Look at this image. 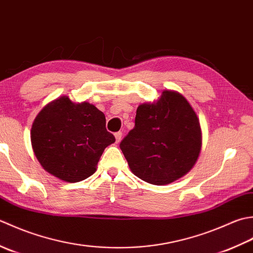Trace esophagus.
Here are the masks:
<instances>
[{
  "mask_svg": "<svg viewBox=\"0 0 253 253\" xmlns=\"http://www.w3.org/2000/svg\"><path fill=\"white\" fill-rule=\"evenodd\" d=\"M115 136H116V142L119 143L121 141V138H122V132L121 131L116 132L115 133Z\"/></svg>",
  "mask_w": 253,
  "mask_h": 253,
  "instance_id": "obj_1",
  "label": "esophagus"
}]
</instances>
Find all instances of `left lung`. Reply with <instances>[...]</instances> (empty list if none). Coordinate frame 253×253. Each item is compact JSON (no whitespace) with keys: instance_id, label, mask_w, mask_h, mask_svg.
Segmentation results:
<instances>
[{"instance_id":"left-lung-1","label":"left lung","mask_w":253,"mask_h":253,"mask_svg":"<svg viewBox=\"0 0 253 253\" xmlns=\"http://www.w3.org/2000/svg\"><path fill=\"white\" fill-rule=\"evenodd\" d=\"M201 144L200 122L192 107L179 92L165 90L156 104L138 106L135 126L120 148L136 177L164 185L193 167Z\"/></svg>"}]
</instances>
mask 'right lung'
Returning <instances> with one entry per match:
<instances>
[{
	"label": "right lung",
	"instance_id": "1",
	"mask_svg": "<svg viewBox=\"0 0 253 253\" xmlns=\"http://www.w3.org/2000/svg\"><path fill=\"white\" fill-rule=\"evenodd\" d=\"M106 117L88 102L63 96L45 106L32 127V144L41 166L66 182H79L96 171L104 149L115 143Z\"/></svg>",
	"mask_w": 253,
	"mask_h": 253
}]
</instances>
